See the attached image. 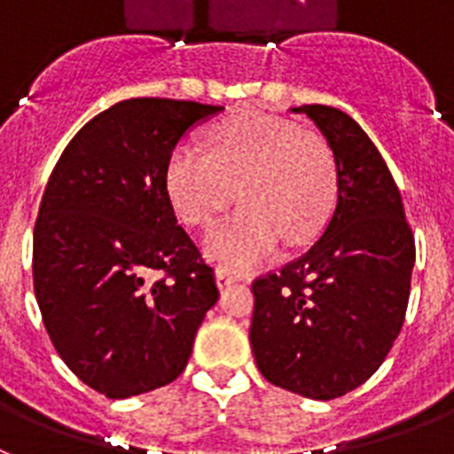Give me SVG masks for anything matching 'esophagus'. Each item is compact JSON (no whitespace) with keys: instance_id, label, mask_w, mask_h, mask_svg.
Instances as JSON below:
<instances>
[{"instance_id":"34e87169","label":"esophagus","mask_w":454,"mask_h":454,"mask_svg":"<svg viewBox=\"0 0 454 454\" xmlns=\"http://www.w3.org/2000/svg\"><path fill=\"white\" fill-rule=\"evenodd\" d=\"M235 281H238V277L226 272V270H219V272H216V286H219V288H228V286L235 284Z\"/></svg>"}]
</instances>
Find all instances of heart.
<instances>
[{
    "mask_svg": "<svg viewBox=\"0 0 454 454\" xmlns=\"http://www.w3.org/2000/svg\"><path fill=\"white\" fill-rule=\"evenodd\" d=\"M175 212L207 226L235 200L242 207L207 231V258L245 272L298 247L323 228L337 198V161L321 133L256 110L233 113L212 129V150L180 143L166 168Z\"/></svg>",
    "mask_w": 454,
    "mask_h": 454,
    "instance_id": "heart-1",
    "label": "heart"
}]
</instances>
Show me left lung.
<instances>
[{"instance_id": "1", "label": "left lung", "mask_w": 454, "mask_h": 454, "mask_svg": "<svg viewBox=\"0 0 454 454\" xmlns=\"http://www.w3.org/2000/svg\"><path fill=\"white\" fill-rule=\"evenodd\" d=\"M337 161V205L307 254L251 284L249 339L261 374L309 399L363 386L402 330L415 239L383 156L353 117L300 106Z\"/></svg>"}]
</instances>
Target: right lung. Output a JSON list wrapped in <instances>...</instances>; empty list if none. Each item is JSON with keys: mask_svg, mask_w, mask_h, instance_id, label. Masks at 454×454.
<instances>
[{"mask_svg": "<svg viewBox=\"0 0 454 454\" xmlns=\"http://www.w3.org/2000/svg\"><path fill=\"white\" fill-rule=\"evenodd\" d=\"M221 106L129 98L74 136L34 226V293L67 367L108 399L168 386L215 302V270L177 223L166 168Z\"/></svg>", "mask_w": 454, "mask_h": 454, "instance_id": "right-lung-1", "label": "right lung"}]
</instances>
